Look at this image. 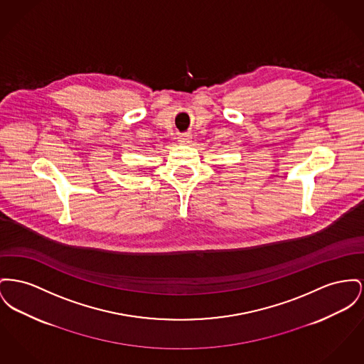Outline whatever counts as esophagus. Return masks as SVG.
I'll return each mask as SVG.
<instances>
[{
    "instance_id": "obj_1",
    "label": "esophagus",
    "mask_w": 364,
    "mask_h": 364,
    "mask_svg": "<svg viewBox=\"0 0 364 364\" xmlns=\"http://www.w3.org/2000/svg\"><path fill=\"white\" fill-rule=\"evenodd\" d=\"M191 139H193V137H191L190 134L184 133V134H180V136H178V143H180V144H188V143L191 141Z\"/></svg>"
}]
</instances>
